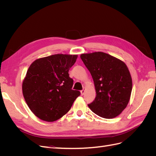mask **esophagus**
I'll use <instances>...</instances> for the list:
<instances>
[{
    "instance_id": "34e87169",
    "label": "esophagus",
    "mask_w": 156,
    "mask_h": 156,
    "mask_svg": "<svg viewBox=\"0 0 156 156\" xmlns=\"http://www.w3.org/2000/svg\"><path fill=\"white\" fill-rule=\"evenodd\" d=\"M84 92H85V90H84V88L82 90H81V95L83 96V94H84Z\"/></svg>"
}]
</instances>
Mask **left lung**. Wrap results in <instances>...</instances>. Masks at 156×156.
I'll return each mask as SVG.
<instances>
[{
	"label": "left lung",
	"mask_w": 156,
	"mask_h": 156,
	"mask_svg": "<svg viewBox=\"0 0 156 156\" xmlns=\"http://www.w3.org/2000/svg\"><path fill=\"white\" fill-rule=\"evenodd\" d=\"M81 58L90 73L96 96L89 108L104 119H113L128 103L132 79L126 64L103 52L82 54Z\"/></svg>",
	"instance_id": "1"
}]
</instances>
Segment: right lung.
I'll use <instances>...</instances> for the list:
<instances>
[{
	"mask_svg": "<svg viewBox=\"0 0 156 156\" xmlns=\"http://www.w3.org/2000/svg\"><path fill=\"white\" fill-rule=\"evenodd\" d=\"M77 55L57 54L34 61L23 82V94L31 111L42 120L53 122L69 111L80 96L72 90L70 68Z\"/></svg>",
	"mask_w": 156,
	"mask_h": 156,
	"instance_id": "1",
	"label": "right lung"
}]
</instances>
